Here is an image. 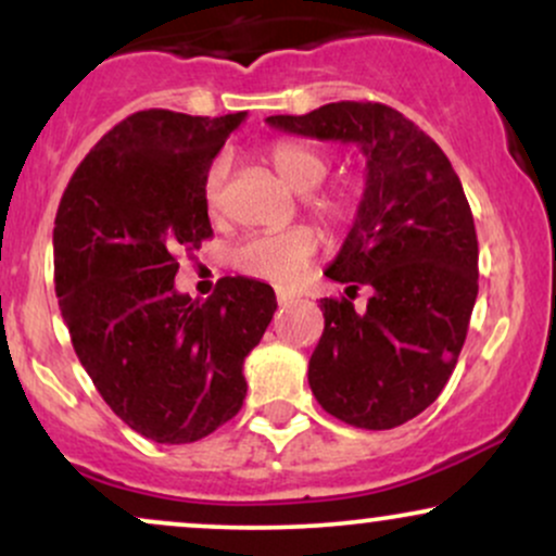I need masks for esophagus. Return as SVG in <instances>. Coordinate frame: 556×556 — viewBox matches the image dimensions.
Listing matches in <instances>:
<instances>
[{
	"label": "esophagus",
	"instance_id": "obj_1",
	"mask_svg": "<svg viewBox=\"0 0 556 556\" xmlns=\"http://www.w3.org/2000/svg\"><path fill=\"white\" fill-rule=\"evenodd\" d=\"M277 303L279 305H290L292 303V295H290V292H277Z\"/></svg>",
	"mask_w": 556,
	"mask_h": 556
}]
</instances>
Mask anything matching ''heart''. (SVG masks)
<instances>
[{
    "label": "heart",
    "mask_w": 556,
    "mask_h": 556,
    "mask_svg": "<svg viewBox=\"0 0 556 556\" xmlns=\"http://www.w3.org/2000/svg\"><path fill=\"white\" fill-rule=\"evenodd\" d=\"M266 159L277 169V175L298 193H311L329 172V156L305 140H277L266 149ZM227 172V159L216 156L203 175V201L212 214L219 212L222 203H225ZM305 203H308L311 214L321 219L324 225L340 227L353 212V190L348 185H334L321 193H311ZM316 251L318 235L314 229L290 227L282 232H258L245 238L235 248V264L248 277L274 285H290L305 271Z\"/></svg>",
    "instance_id": "b5f03b06"
}]
</instances>
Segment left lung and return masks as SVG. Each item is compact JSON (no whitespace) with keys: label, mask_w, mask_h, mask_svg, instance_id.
Instances as JSON below:
<instances>
[{"label":"left lung","mask_w":556,"mask_h":556,"mask_svg":"<svg viewBox=\"0 0 556 556\" xmlns=\"http://www.w3.org/2000/svg\"><path fill=\"white\" fill-rule=\"evenodd\" d=\"M266 123L292 136L355 143L366 190L340 253L324 271L348 285L324 298V334L308 384L334 418L368 431L402 426L442 394L478 295L473 214L450 159L416 123L374 101H337ZM372 287L367 311L352 305Z\"/></svg>","instance_id":"left-lung-1"}]
</instances>
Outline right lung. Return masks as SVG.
Listing matches in <instances>:
<instances>
[{
  "label": "right lung",
  "mask_w": 556,
  "mask_h": 556,
  "mask_svg": "<svg viewBox=\"0 0 556 556\" xmlns=\"http://www.w3.org/2000/svg\"><path fill=\"white\" fill-rule=\"evenodd\" d=\"M245 112L146 110L114 125L70 180L54 219V290L106 405L159 444H190L238 416L242 363L269 327V285L225 277L198 303L175 253L212 238L203 175Z\"/></svg>",
  "instance_id": "obj_1"
}]
</instances>
